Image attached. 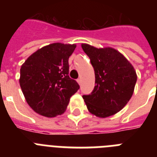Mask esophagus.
Returning a JSON list of instances; mask_svg holds the SVG:
<instances>
[{
    "instance_id": "34e87169",
    "label": "esophagus",
    "mask_w": 157,
    "mask_h": 157,
    "mask_svg": "<svg viewBox=\"0 0 157 157\" xmlns=\"http://www.w3.org/2000/svg\"><path fill=\"white\" fill-rule=\"evenodd\" d=\"M77 82L78 83V84H80V83H81V78H78Z\"/></svg>"
}]
</instances>
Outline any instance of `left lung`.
<instances>
[{
	"label": "left lung",
	"instance_id": "1",
	"mask_svg": "<svg viewBox=\"0 0 157 157\" xmlns=\"http://www.w3.org/2000/svg\"><path fill=\"white\" fill-rule=\"evenodd\" d=\"M90 59L95 73V86L89 95H83L89 112L101 118L120 112L134 90L137 75L132 64L115 48H98L82 44Z\"/></svg>",
	"mask_w": 157,
	"mask_h": 157
}]
</instances>
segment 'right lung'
<instances>
[{
  "instance_id": "add662e5",
  "label": "right lung",
  "mask_w": 157,
  "mask_h": 157,
  "mask_svg": "<svg viewBox=\"0 0 157 157\" xmlns=\"http://www.w3.org/2000/svg\"><path fill=\"white\" fill-rule=\"evenodd\" d=\"M75 44L52 43L29 56L20 68L19 84L33 110L45 117L63 114L79 85L69 77V56Z\"/></svg>"
}]
</instances>
